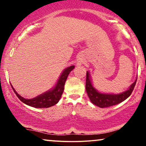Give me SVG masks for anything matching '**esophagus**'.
<instances>
[{"label": "esophagus", "instance_id": "1", "mask_svg": "<svg viewBox=\"0 0 146 146\" xmlns=\"http://www.w3.org/2000/svg\"><path fill=\"white\" fill-rule=\"evenodd\" d=\"M82 62H83V60L82 59V58H80V59L78 60V61H77L76 64H77V65H78V66H80V65L82 64Z\"/></svg>", "mask_w": 146, "mask_h": 146}]
</instances>
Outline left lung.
I'll return each mask as SVG.
<instances>
[{
	"mask_svg": "<svg viewBox=\"0 0 146 146\" xmlns=\"http://www.w3.org/2000/svg\"><path fill=\"white\" fill-rule=\"evenodd\" d=\"M137 78L135 82L131 84L129 88L123 93L119 94H112V93H103L99 92L96 88L93 86L91 81V78L89 72H86V90L89 98L90 102L97 106L100 108H106L118 104L126 100L131 95L132 90L136 84Z\"/></svg>",
	"mask_w": 146,
	"mask_h": 146,
	"instance_id": "left-lung-1",
	"label": "left lung"
}]
</instances>
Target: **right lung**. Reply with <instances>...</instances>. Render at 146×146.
I'll return each mask as SVG.
<instances>
[{
    "label": "right lung",
    "instance_id": "1",
    "mask_svg": "<svg viewBox=\"0 0 146 146\" xmlns=\"http://www.w3.org/2000/svg\"><path fill=\"white\" fill-rule=\"evenodd\" d=\"M74 68L75 66L72 65L69 67L65 68L62 71V74L60 75L56 86L51 89L47 90L45 93L38 95L34 98L25 99L23 98L19 94H18V93L16 91V90L14 89L11 84V88L14 91L15 94L17 95L18 98H19V100L25 104L37 108H49V107L56 105L59 102L60 99L63 93L64 89V84L68 75Z\"/></svg>",
    "mask_w": 146,
    "mask_h": 146
}]
</instances>
